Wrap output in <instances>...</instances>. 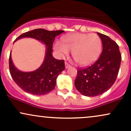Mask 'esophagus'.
I'll return each mask as SVG.
<instances>
[{"mask_svg":"<svg viewBox=\"0 0 131 131\" xmlns=\"http://www.w3.org/2000/svg\"><path fill=\"white\" fill-rule=\"evenodd\" d=\"M65 67L67 68H68L71 67V65L68 62H65Z\"/></svg>","mask_w":131,"mask_h":131,"instance_id":"1","label":"esophagus"}]
</instances>
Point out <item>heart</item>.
Wrapping results in <instances>:
<instances>
[{
    "label": "heart",
    "mask_w": 131,
    "mask_h": 131,
    "mask_svg": "<svg viewBox=\"0 0 131 131\" xmlns=\"http://www.w3.org/2000/svg\"><path fill=\"white\" fill-rule=\"evenodd\" d=\"M63 42H57L55 49L62 55L73 52L74 60L82 65L93 63L101 53L102 39L95 33H74L63 37Z\"/></svg>",
    "instance_id": "heart-1"
}]
</instances>
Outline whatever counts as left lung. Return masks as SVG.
<instances>
[{"mask_svg": "<svg viewBox=\"0 0 131 131\" xmlns=\"http://www.w3.org/2000/svg\"><path fill=\"white\" fill-rule=\"evenodd\" d=\"M103 50L99 59L86 68L78 69L74 81L76 89L88 97H95L107 91L115 83L121 61L118 45L107 36L97 32Z\"/></svg>", "mask_w": 131, "mask_h": 131, "instance_id": "1", "label": "left lung"}]
</instances>
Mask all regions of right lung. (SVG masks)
I'll use <instances>...</instances> for the list:
<instances>
[{
    "instance_id": "right-lung-1",
    "label": "right lung",
    "mask_w": 131,
    "mask_h": 131,
    "mask_svg": "<svg viewBox=\"0 0 131 131\" xmlns=\"http://www.w3.org/2000/svg\"><path fill=\"white\" fill-rule=\"evenodd\" d=\"M64 31H47L36 29L21 34L16 40L22 37H32L46 45L47 51L44 61L37 70L32 72H22L15 67L12 60L11 53L9 57V70L12 78L18 86L29 94L42 95L48 94L55 89L56 79L65 68L63 60H57L52 56V47L57 36Z\"/></svg>"
}]
</instances>
